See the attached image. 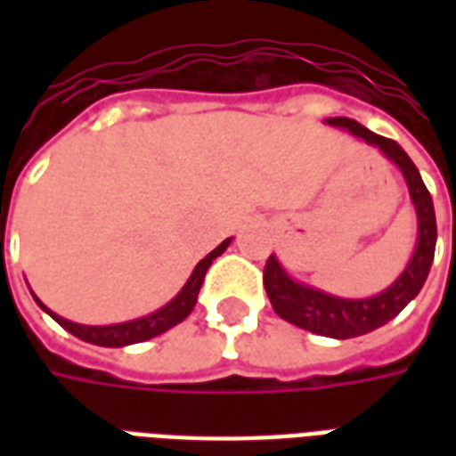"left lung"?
Returning <instances> with one entry per match:
<instances>
[{"instance_id": "left-lung-1", "label": "left lung", "mask_w": 456, "mask_h": 456, "mask_svg": "<svg viewBox=\"0 0 456 456\" xmlns=\"http://www.w3.org/2000/svg\"><path fill=\"white\" fill-rule=\"evenodd\" d=\"M327 124L346 129L352 136L362 139L369 146H376L386 159H391L401 168L403 178L411 190L415 212H418V247L412 251L405 271L379 296L359 297V300L330 296L325 290H317V288L293 281L273 254L268 256L266 268H264V288H266L268 300L276 310V315L283 317L290 325L303 327L313 335L349 339V337L366 335V332L383 327L420 293L425 278L430 273L432 258H435L437 222H435L430 192L425 188L420 173L415 168L411 156L395 141L379 136L362 126L359 121L346 119V117H332V119H327Z\"/></svg>"}]
</instances>
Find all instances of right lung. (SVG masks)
<instances>
[{
    "mask_svg": "<svg viewBox=\"0 0 456 456\" xmlns=\"http://www.w3.org/2000/svg\"><path fill=\"white\" fill-rule=\"evenodd\" d=\"M229 241H232V239H224L215 251H209L208 256L200 261L198 266H195V271H192V276L188 278V283L180 288V293L170 300L168 305H163L160 310H156V313H151V315L146 317L131 320V322H119V325L102 327L77 325V322H70V320H65V317L51 313V310H48L36 296L34 300L41 305V310H45L48 315L53 317L58 325L63 327V330H68V332L77 337V339H83V342L97 344V346H126V344L146 342L151 337L163 335L166 330L183 322V320L192 313V307L198 303V293L200 288H202V281H205L208 268L212 266V261H215L219 254H224V248L229 247Z\"/></svg>",
    "mask_w": 456,
    "mask_h": 456,
    "instance_id": "1",
    "label": "right lung"
}]
</instances>
